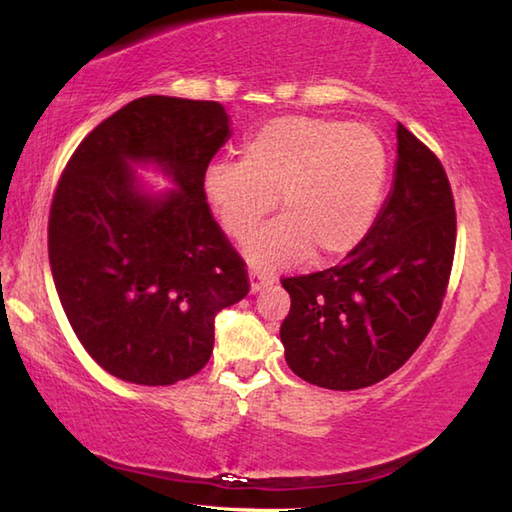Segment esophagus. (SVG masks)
<instances>
[{"label":"esophagus","instance_id":"esophagus-1","mask_svg":"<svg viewBox=\"0 0 512 512\" xmlns=\"http://www.w3.org/2000/svg\"><path fill=\"white\" fill-rule=\"evenodd\" d=\"M248 277H250V292H259V290L270 286L275 281L273 277L262 273V270H257V268H250L248 270Z\"/></svg>","mask_w":512,"mask_h":512}]
</instances>
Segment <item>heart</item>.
Here are the masks:
<instances>
[{
	"label": "heart",
	"instance_id": "obj_1",
	"mask_svg": "<svg viewBox=\"0 0 512 512\" xmlns=\"http://www.w3.org/2000/svg\"><path fill=\"white\" fill-rule=\"evenodd\" d=\"M389 154L372 127L336 118L279 116L244 140L242 160L204 171V198L233 239L246 237L275 209L281 220L250 235L255 266L284 268L310 257L325 264L354 250L383 200Z\"/></svg>",
	"mask_w": 512,
	"mask_h": 512
}]
</instances>
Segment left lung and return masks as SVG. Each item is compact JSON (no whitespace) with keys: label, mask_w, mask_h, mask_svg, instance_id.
Returning a JSON list of instances; mask_svg holds the SVG:
<instances>
[{"label":"left lung","mask_w":512,"mask_h":512,"mask_svg":"<svg viewBox=\"0 0 512 512\" xmlns=\"http://www.w3.org/2000/svg\"><path fill=\"white\" fill-rule=\"evenodd\" d=\"M396 138L394 189L372 231L339 266L281 279L286 361L312 385L352 391L394 374L447 297L458 235L447 171L402 123Z\"/></svg>","instance_id":"obj_1"}]
</instances>
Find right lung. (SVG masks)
Segmentation results:
<instances>
[{"label": "right lung", "instance_id": "add662e5", "mask_svg": "<svg viewBox=\"0 0 512 512\" xmlns=\"http://www.w3.org/2000/svg\"><path fill=\"white\" fill-rule=\"evenodd\" d=\"M228 134L217 101L143 96L81 140L54 189L48 255L61 306L85 352L127 383L198 374L217 312L248 295L246 262L202 187ZM132 159L158 161L179 191L140 194Z\"/></svg>", "mask_w": 512, "mask_h": 512}]
</instances>
